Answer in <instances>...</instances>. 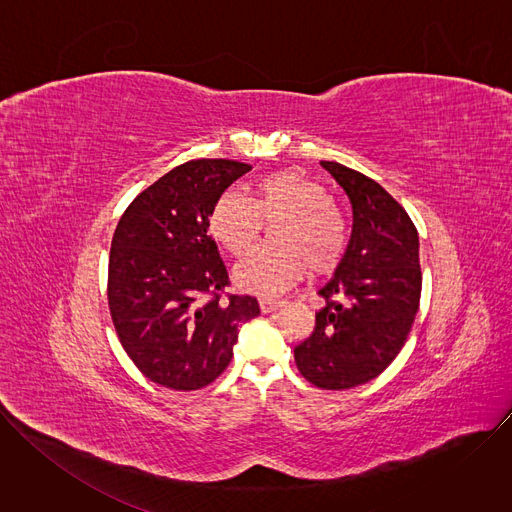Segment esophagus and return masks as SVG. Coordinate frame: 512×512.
I'll return each mask as SVG.
<instances>
[{
  "mask_svg": "<svg viewBox=\"0 0 512 512\" xmlns=\"http://www.w3.org/2000/svg\"><path fill=\"white\" fill-rule=\"evenodd\" d=\"M279 306H283V300H273V298H261L259 300V308H261L263 314L275 312Z\"/></svg>",
  "mask_w": 512,
  "mask_h": 512,
  "instance_id": "34e87169",
  "label": "esophagus"
}]
</instances>
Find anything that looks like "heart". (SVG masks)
Masks as SVG:
<instances>
[{"label":"heart","instance_id":"b5f03b06","mask_svg":"<svg viewBox=\"0 0 512 512\" xmlns=\"http://www.w3.org/2000/svg\"><path fill=\"white\" fill-rule=\"evenodd\" d=\"M273 229L277 245L255 251L235 273L239 287L253 294H277L294 283L306 267L328 273L342 259L348 231L330 194L298 170H279L255 180L251 198L225 192L214 202L208 229L233 257L243 259L255 247L263 221Z\"/></svg>","mask_w":512,"mask_h":512}]
</instances>
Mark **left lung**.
Instances as JSON below:
<instances>
[{"mask_svg":"<svg viewBox=\"0 0 512 512\" xmlns=\"http://www.w3.org/2000/svg\"><path fill=\"white\" fill-rule=\"evenodd\" d=\"M320 164L352 204V237L318 291L326 306L294 358L306 381L342 391L377 379L401 352L421 298L419 237L405 208L375 180L338 162Z\"/></svg>","mask_w":512,"mask_h":512,"instance_id":"left-lung-1","label":"left lung"}]
</instances>
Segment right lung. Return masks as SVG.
<instances>
[{
  "label": "right lung",
  "instance_id": "add662e5",
  "mask_svg": "<svg viewBox=\"0 0 512 512\" xmlns=\"http://www.w3.org/2000/svg\"><path fill=\"white\" fill-rule=\"evenodd\" d=\"M249 170L235 160H190L119 218L107 277L111 320L135 367L162 387L196 391L221 377L239 324L261 314L253 296L227 294L229 273L208 235L214 202Z\"/></svg>",
  "mask_w": 512,
  "mask_h": 512
}]
</instances>
